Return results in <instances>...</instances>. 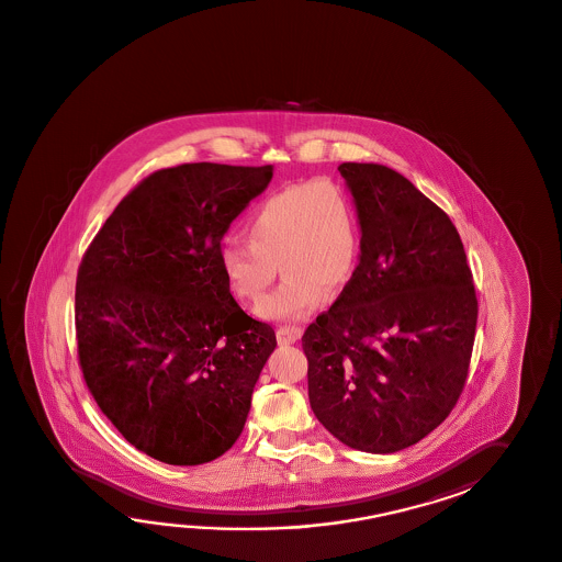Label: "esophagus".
<instances>
[{
	"label": "esophagus",
	"instance_id": "esophagus-1",
	"mask_svg": "<svg viewBox=\"0 0 562 562\" xmlns=\"http://www.w3.org/2000/svg\"><path fill=\"white\" fill-rule=\"evenodd\" d=\"M302 336V330L299 326H280L276 330V338L280 344H294L299 342V338Z\"/></svg>",
	"mask_w": 562,
	"mask_h": 562
}]
</instances>
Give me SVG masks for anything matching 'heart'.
Wrapping results in <instances>:
<instances>
[{"label": "heart", "instance_id": "b5f03b06", "mask_svg": "<svg viewBox=\"0 0 562 562\" xmlns=\"http://www.w3.org/2000/svg\"><path fill=\"white\" fill-rule=\"evenodd\" d=\"M246 241L220 252L229 290L258 302L273 281L283 284L256 306L266 321H296L350 284L362 252V228L350 195L330 182H304L266 198L244 226Z\"/></svg>", "mask_w": 562, "mask_h": 562}]
</instances>
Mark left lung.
<instances>
[{
  "mask_svg": "<svg viewBox=\"0 0 562 562\" xmlns=\"http://www.w3.org/2000/svg\"><path fill=\"white\" fill-rule=\"evenodd\" d=\"M362 228L350 284L302 336L316 418L346 447L390 454L447 418L469 374L479 302L459 232L380 164L338 166Z\"/></svg>",
  "mask_w": 562,
  "mask_h": 562,
  "instance_id": "obj_1",
  "label": "left lung"
}]
</instances>
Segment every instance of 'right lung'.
Masks as SVG:
<instances>
[{"label":"right lung","mask_w":562,"mask_h":562,"mask_svg":"<svg viewBox=\"0 0 562 562\" xmlns=\"http://www.w3.org/2000/svg\"><path fill=\"white\" fill-rule=\"evenodd\" d=\"M272 173L210 161L158 170L83 254L81 372L100 411L151 459L204 464L244 430L276 334L229 294L220 241Z\"/></svg>","instance_id":"obj_1"}]
</instances>
